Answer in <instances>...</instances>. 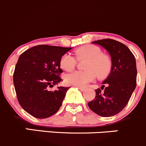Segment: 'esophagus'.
Instances as JSON below:
<instances>
[{
    "instance_id": "obj_1",
    "label": "esophagus",
    "mask_w": 146,
    "mask_h": 146,
    "mask_svg": "<svg viewBox=\"0 0 146 146\" xmlns=\"http://www.w3.org/2000/svg\"><path fill=\"white\" fill-rule=\"evenodd\" d=\"M78 88L79 90L81 91V92H83V91L85 90V88H82V87H78Z\"/></svg>"
}]
</instances>
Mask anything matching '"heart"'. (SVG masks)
<instances>
[{
    "label": "heart",
    "instance_id": "b5f03b06",
    "mask_svg": "<svg viewBox=\"0 0 146 146\" xmlns=\"http://www.w3.org/2000/svg\"><path fill=\"white\" fill-rule=\"evenodd\" d=\"M76 58L66 54L60 59V67L66 71H71L77 65V61L87 60L85 71H74L66 75L65 80L68 85L84 87L96 78L102 79L107 77L111 72L112 62L110 56L102 53L100 47L86 44L78 47L74 51Z\"/></svg>",
    "mask_w": 146,
    "mask_h": 146
}]
</instances>
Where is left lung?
Wrapping results in <instances>:
<instances>
[{
  "instance_id": "left-lung-1",
  "label": "left lung",
  "mask_w": 146,
  "mask_h": 146,
  "mask_svg": "<svg viewBox=\"0 0 146 146\" xmlns=\"http://www.w3.org/2000/svg\"><path fill=\"white\" fill-rule=\"evenodd\" d=\"M104 47L111 58V73L102 82L101 89L95 90V98L88 103L92 111L102 117L117 114L126 106L136 86V59L129 48L118 41L104 39L92 42ZM104 84L106 85L105 87Z\"/></svg>"
}]
</instances>
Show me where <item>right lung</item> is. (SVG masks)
Listing matches in <instances>:
<instances>
[{"label":"right lung","mask_w":146,"mask_h":146,"mask_svg":"<svg viewBox=\"0 0 146 146\" xmlns=\"http://www.w3.org/2000/svg\"><path fill=\"white\" fill-rule=\"evenodd\" d=\"M70 47L37 45L20 56L13 73V82L17 100L30 115L44 119L58 111L69 88H49L62 79L60 59Z\"/></svg>","instance_id":"obj_1"}]
</instances>
